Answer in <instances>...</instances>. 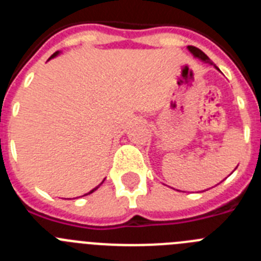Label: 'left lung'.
Instances as JSON below:
<instances>
[{
	"label": "left lung",
	"instance_id": "1",
	"mask_svg": "<svg viewBox=\"0 0 261 261\" xmlns=\"http://www.w3.org/2000/svg\"><path fill=\"white\" fill-rule=\"evenodd\" d=\"M188 50H190L191 53H192L193 55V57H196V59H199V60H201L202 62H206V64H211V65H213L214 68L217 69V70H220V69L217 68L216 65H214L213 62L211 61V60H209V57L206 56V55H205L204 52H202V50H200L199 48H196V47H192V45H188Z\"/></svg>",
	"mask_w": 261,
	"mask_h": 261
}]
</instances>
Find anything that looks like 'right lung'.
Wrapping results in <instances>:
<instances>
[{"mask_svg":"<svg viewBox=\"0 0 261 261\" xmlns=\"http://www.w3.org/2000/svg\"><path fill=\"white\" fill-rule=\"evenodd\" d=\"M57 55H60V52H56V53H53L52 56H50V57H49V59H48V60H52V59H55V57H56V56H57ZM103 181H105V180H103ZM103 181H102V183H100V184H99V186H98V187H95V188H93V190L90 191V192L85 193V195H84V196H86V195H90V193H93V192H95V191H96V190H98L99 187L102 186V184H103Z\"/></svg>","mask_w":261,"mask_h":261,"instance_id":"right-lung-1","label":"right lung"}]
</instances>
